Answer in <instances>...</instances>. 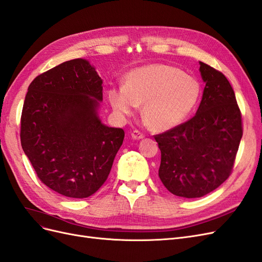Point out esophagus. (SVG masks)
I'll return each instance as SVG.
<instances>
[{
	"instance_id": "34e87169",
	"label": "esophagus",
	"mask_w": 262,
	"mask_h": 262,
	"mask_svg": "<svg viewBox=\"0 0 262 262\" xmlns=\"http://www.w3.org/2000/svg\"><path fill=\"white\" fill-rule=\"evenodd\" d=\"M131 137H132V139H134V140H141V139H143L145 136L143 133H142L140 130H133L132 132H131Z\"/></svg>"
}]
</instances>
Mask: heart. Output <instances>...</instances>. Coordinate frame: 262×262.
Wrapping results in <instances>:
<instances>
[{
  "label": "heart",
  "instance_id": "heart-1",
  "mask_svg": "<svg viewBox=\"0 0 262 262\" xmlns=\"http://www.w3.org/2000/svg\"><path fill=\"white\" fill-rule=\"evenodd\" d=\"M201 95L195 77L176 67L153 63L126 74L123 89L108 92L118 115L130 116L143 104L142 117L149 129L166 131L180 124L192 113Z\"/></svg>",
  "mask_w": 262,
  "mask_h": 262
}]
</instances>
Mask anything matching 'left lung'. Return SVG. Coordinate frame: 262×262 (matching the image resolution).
Here are the masks:
<instances>
[{"mask_svg": "<svg viewBox=\"0 0 262 262\" xmlns=\"http://www.w3.org/2000/svg\"><path fill=\"white\" fill-rule=\"evenodd\" d=\"M205 87L196 114L188 121L154 136L161 149L158 170L172 194L200 198L232 173L243 137L242 113L225 75L200 62Z\"/></svg>", "mask_w": 262, "mask_h": 262, "instance_id": "obj_1", "label": "left lung"}]
</instances>
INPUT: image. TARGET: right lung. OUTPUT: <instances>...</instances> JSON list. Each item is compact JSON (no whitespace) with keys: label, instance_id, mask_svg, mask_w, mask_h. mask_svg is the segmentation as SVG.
Listing matches in <instances>:
<instances>
[{"label":"right lung","instance_id":"add662e5","mask_svg":"<svg viewBox=\"0 0 262 262\" xmlns=\"http://www.w3.org/2000/svg\"><path fill=\"white\" fill-rule=\"evenodd\" d=\"M102 81L89 61L63 62L30 83L20 143L38 178L53 191L83 199L104 185L124 131L97 116Z\"/></svg>","mask_w":262,"mask_h":262}]
</instances>
